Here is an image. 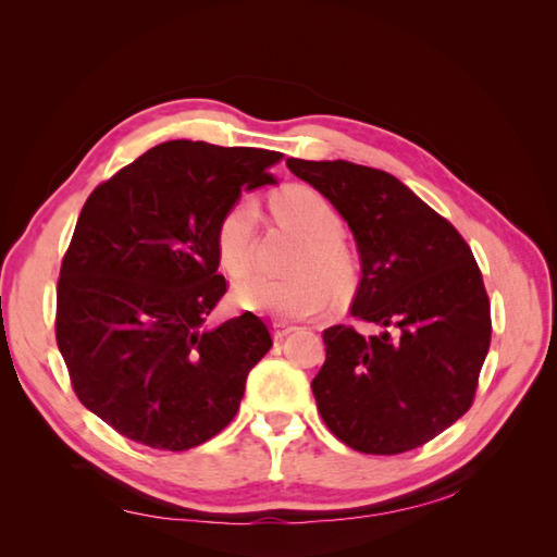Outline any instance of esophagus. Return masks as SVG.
I'll return each mask as SVG.
<instances>
[{
	"label": "esophagus",
	"instance_id": "obj_1",
	"mask_svg": "<svg viewBox=\"0 0 557 557\" xmlns=\"http://www.w3.org/2000/svg\"><path fill=\"white\" fill-rule=\"evenodd\" d=\"M294 327L292 323H285V321H272V335H275V339H282V337H287L289 333H294Z\"/></svg>",
	"mask_w": 557,
	"mask_h": 557
}]
</instances>
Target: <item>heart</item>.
<instances>
[{"label": "heart", "instance_id": "1", "mask_svg": "<svg viewBox=\"0 0 557 557\" xmlns=\"http://www.w3.org/2000/svg\"><path fill=\"white\" fill-rule=\"evenodd\" d=\"M277 215L299 230L306 239V248L297 260L299 275L287 280L251 277L236 285V301L244 309L260 311L275 318L313 315L333 299V283L345 287L351 275V260L339 244L342 220L330 200L311 186H287L272 198ZM258 203L253 196H242L222 212L215 232V246L222 268L232 277H244L253 265V242L258 230ZM326 275L323 276L322 272ZM331 278L327 281L326 277Z\"/></svg>", "mask_w": 557, "mask_h": 557}]
</instances>
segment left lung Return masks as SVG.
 I'll use <instances>...</instances> for the list:
<instances>
[{"instance_id": "8db88e82", "label": "left lung", "mask_w": 557, "mask_h": 557, "mask_svg": "<svg viewBox=\"0 0 557 557\" xmlns=\"http://www.w3.org/2000/svg\"><path fill=\"white\" fill-rule=\"evenodd\" d=\"M347 220L361 256L351 325L323 333L315 405L342 443L399 455L449 429L479 387L491 347V301L469 244L443 215L383 170L289 158Z\"/></svg>"}]
</instances>
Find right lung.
<instances>
[{"instance_id": "right-lung-1", "label": "right lung", "mask_w": 557, "mask_h": 557, "mask_svg": "<svg viewBox=\"0 0 557 557\" xmlns=\"http://www.w3.org/2000/svg\"><path fill=\"white\" fill-rule=\"evenodd\" d=\"M282 152L168 140L83 206L57 282V347L81 405L140 445L182 453L239 411L272 347L246 311L218 327L227 292L215 232L242 188L272 184Z\"/></svg>"}]
</instances>
